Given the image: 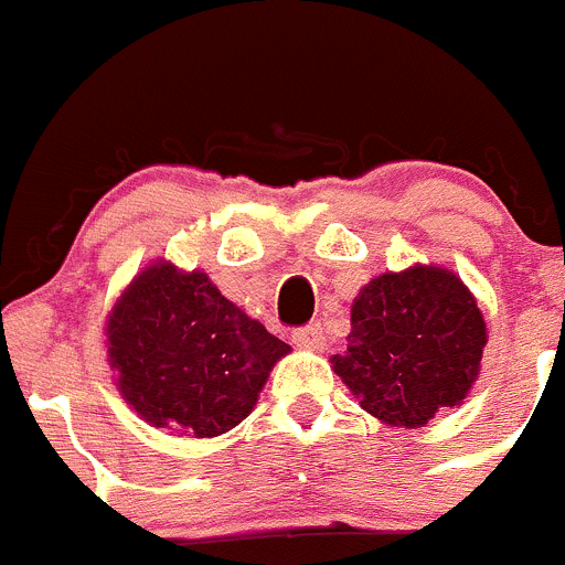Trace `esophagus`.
Wrapping results in <instances>:
<instances>
[{"label":"esophagus","mask_w":565,"mask_h":565,"mask_svg":"<svg viewBox=\"0 0 565 565\" xmlns=\"http://www.w3.org/2000/svg\"><path fill=\"white\" fill-rule=\"evenodd\" d=\"M290 340H294L299 349H310V351H321L323 345H327V338H323L321 323H307V327L294 329Z\"/></svg>","instance_id":"1"}]
</instances>
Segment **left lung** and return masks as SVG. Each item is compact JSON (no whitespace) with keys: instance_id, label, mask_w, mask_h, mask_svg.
Masks as SVG:
<instances>
[{"instance_id":"8db88e82","label":"left lung","mask_w":565,"mask_h":565,"mask_svg":"<svg viewBox=\"0 0 565 565\" xmlns=\"http://www.w3.org/2000/svg\"><path fill=\"white\" fill-rule=\"evenodd\" d=\"M483 345V312L470 288L454 271L417 264L360 290L349 349L332 356V367L367 415L420 428L467 398Z\"/></svg>"}]
</instances>
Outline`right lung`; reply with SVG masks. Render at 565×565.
I'll return each instance as SVG.
<instances>
[{
  "label": "right lung",
  "instance_id": "1",
  "mask_svg": "<svg viewBox=\"0 0 565 565\" xmlns=\"http://www.w3.org/2000/svg\"><path fill=\"white\" fill-rule=\"evenodd\" d=\"M106 349L117 390L145 423L205 439L255 409L290 345L225 299L205 271L156 260L111 307Z\"/></svg>",
  "mask_w": 565,
  "mask_h": 565
}]
</instances>
